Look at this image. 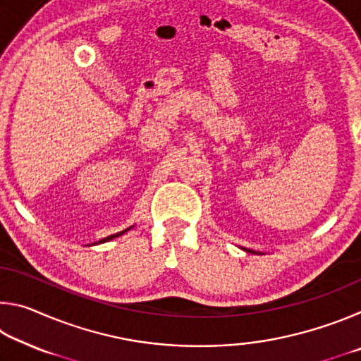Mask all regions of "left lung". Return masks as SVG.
Listing matches in <instances>:
<instances>
[{
	"instance_id": "1",
	"label": "left lung",
	"mask_w": 361,
	"mask_h": 361,
	"mask_svg": "<svg viewBox=\"0 0 361 361\" xmlns=\"http://www.w3.org/2000/svg\"><path fill=\"white\" fill-rule=\"evenodd\" d=\"M242 250H245V252H248V253H256V252H253V250H247V248H242ZM258 255H262V253H258Z\"/></svg>"
}]
</instances>
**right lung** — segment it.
I'll use <instances>...</instances> for the list:
<instances>
[{"instance_id":"add662e5","label":"right lung","mask_w":361,"mask_h":361,"mask_svg":"<svg viewBox=\"0 0 361 361\" xmlns=\"http://www.w3.org/2000/svg\"><path fill=\"white\" fill-rule=\"evenodd\" d=\"M133 228V226H130V228H127V229H124V231H121V232H116V234H111V235H108V237H103L102 240H99V242H94V243H89V247H92V245H100V243H105V242H109V240H113V239H116V237H121L122 234H126L127 231H130Z\"/></svg>"}]
</instances>
